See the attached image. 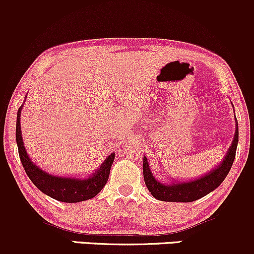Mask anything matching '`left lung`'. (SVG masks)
Segmentation results:
<instances>
[{"label": "left lung", "instance_id": "8db88e82", "mask_svg": "<svg viewBox=\"0 0 254 254\" xmlns=\"http://www.w3.org/2000/svg\"><path fill=\"white\" fill-rule=\"evenodd\" d=\"M235 123H237L235 124L237 125L235 127L237 129H235L234 138H233L232 144H230L222 162H220V165H217L214 170L208 172V173L204 174L202 177L196 178V179L188 180V182H179V180L171 183L160 182L151 173L147 157L143 156L144 183L147 185L148 190L153 194V197H155L159 200H164V202L189 203L206 196V194L210 193L211 191L218 188L221 183L226 179L227 174L229 173L235 159V153H237L239 141V127L237 118H235Z\"/></svg>", "mask_w": 254, "mask_h": 254}]
</instances>
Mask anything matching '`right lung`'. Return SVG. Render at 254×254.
Wrapping results in <instances>:
<instances>
[{"label":"right lung","mask_w":254,"mask_h":254,"mask_svg":"<svg viewBox=\"0 0 254 254\" xmlns=\"http://www.w3.org/2000/svg\"><path fill=\"white\" fill-rule=\"evenodd\" d=\"M24 104L20 106L16 116V144L21 164L31 182L43 193L48 194L49 197L60 200V202L77 203L92 199L93 197L97 196L109 180L111 166L115 160V153L110 154L104 160L100 167L87 178L60 177L48 173L32 161L25 148L21 135V124H20V116H21Z\"/></svg>","instance_id":"obj_1"}]
</instances>
